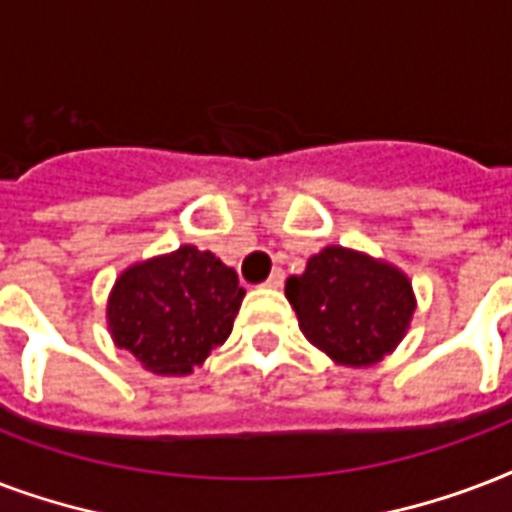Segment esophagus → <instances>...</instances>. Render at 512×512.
I'll use <instances>...</instances> for the list:
<instances>
[{"label":"esophagus","mask_w":512,"mask_h":512,"mask_svg":"<svg viewBox=\"0 0 512 512\" xmlns=\"http://www.w3.org/2000/svg\"><path fill=\"white\" fill-rule=\"evenodd\" d=\"M283 283H285V272H283V269H275V272L269 275V280L264 285H267V288H283Z\"/></svg>","instance_id":"obj_1"}]
</instances>
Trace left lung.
<instances>
[{"instance_id": "obj_1", "label": "left lung", "mask_w": 512, "mask_h": 512, "mask_svg": "<svg viewBox=\"0 0 512 512\" xmlns=\"http://www.w3.org/2000/svg\"><path fill=\"white\" fill-rule=\"evenodd\" d=\"M285 296L301 334L342 366H371L395 350L414 315L403 272L363 253L331 245L288 277Z\"/></svg>"}]
</instances>
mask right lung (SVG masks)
Listing matches in <instances>:
<instances>
[{
  "label": "right lung",
  "instance_id": "right-lung-1",
  "mask_svg": "<svg viewBox=\"0 0 512 512\" xmlns=\"http://www.w3.org/2000/svg\"><path fill=\"white\" fill-rule=\"evenodd\" d=\"M243 296L235 269L184 245L122 272L106 315L117 347L154 374L181 376L227 342Z\"/></svg>",
  "mask_w": 512,
  "mask_h": 512
}]
</instances>
